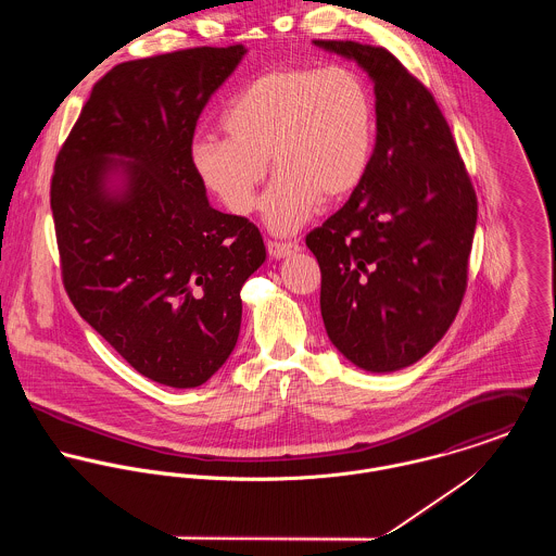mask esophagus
<instances>
[{"instance_id":"1","label":"esophagus","mask_w":556,"mask_h":556,"mask_svg":"<svg viewBox=\"0 0 556 556\" xmlns=\"http://www.w3.org/2000/svg\"><path fill=\"white\" fill-rule=\"evenodd\" d=\"M267 250L271 258H287L295 252H300V243L298 241H267Z\"/></svg>"}]
</instances>
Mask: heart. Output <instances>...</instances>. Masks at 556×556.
I'll use <instances>...</instances> for the list:
<instances>
[{
  "label": "heart",
  "mask_w": 556,
  "mask_h": 556,
  "mask_svg": "<svg viewBox=\"0 0 556 556\" xmlns=\"http://www.w3.org/2000/svg\"><path fill=\"white\" fill-rule=\"evenodd\" d=\"M229 139L203 135L190 162L203 186L233 214L256 207V190L276 170L263 197L271 231L302 227L318 203L351 197L370 166L377 111L364 77L346 66H278L250 80L223 115Z\"/></svg>",
  "instance_id": "1"
}]
</instances>
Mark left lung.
Masks as SVG:
<instances>
[{
    "instance_id": "left-lung-1",
    "label": "left lung",
    "mask_w": 556,
    "mask_h": 556,
    "mask_svg": "<svg viewBox=\"0 0 556 556\" xmlns=\"http://www.w3.org/2000/svg\"><path fill=\"white\" fill-rule=\"evenodd\" d=\"M315 45L375 80L377 143L349 201L306 236L333 346L368 372L421 359L450 329L469 280L477 197L434 96L396 58L353 40Z\"/></svg>"
}]
</instances>
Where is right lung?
<instances>
[{"label": "right lung", "instance_id": "add662e5", "mask_svg": "<svg viewBox=\"0 0 556 556\" xmlns=\"http://www.w3.org/2000/svg\"><path fill=\"white\" fill-rule=\"evenodd\" d=\"M243 45L117 64L91 87L51 177L64 289L137 372L203 386L231 355L243 282L265 261L258 229L214 210L190 146ZM125 173L122 193L105 188Z\"/></svg>", "mask_w": 556, "mask_h": 556}]
</instances>
